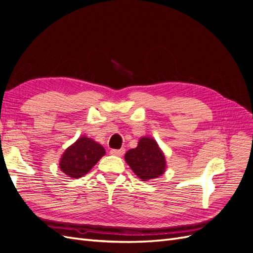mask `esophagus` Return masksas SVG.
<instances>
[{
    "label": "esophagus",
    "mask_w": 253,
    "mask_h": 253,
    "mask_svg": "<svg viewBox=\"0 0 253 253\" xmlns=\"http://www.w3.org/2000/svg\"><path fill=\"white\" fill-rule=\"evenodd\" d=\"M126 150L125 149H119V150H111V154L115 156H122L125 154Z\"/></svg>",
    "instance_id": "34e87169"
}]
</instances>
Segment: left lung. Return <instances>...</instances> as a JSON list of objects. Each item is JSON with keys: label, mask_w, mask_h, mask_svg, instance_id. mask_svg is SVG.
I'll return each mask as SVG.
<instances>
[{"label": "left lung", "mask_w": 253, "mask_h": 253, "mask_svg": "<svg viewBox=\"0 0 253 253\" xmlns=\"http://www.w3.org/2000/svg\"><path fill=\"white\" fill-rule=\"evenodd\" d=\"M125 158L134 173L142 180L157 178L166 169L164 153L158 148L157 142L150 137L141 138L137 148L127 151Z\"/></svg>", "instance_id": "1"}]
</instances>
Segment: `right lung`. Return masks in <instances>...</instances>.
Instances as JSON below:
<instances>
[{
	"instance_id": "obj_1",
	"label": "right lung",
	"mask_w": 253,
	"mask_h": 253,
	"mask_svg": "<svg viewBox=\"0 0 253 253\" xmlns=\"http://www.w3.org/2000/svg\"><path fill=\"white\" fill-rule=\"evenodd\" d=\"M104 154L101 144L83 136L65 150L60 160V169L68 177L79 178L88 173Z\"/></svg>"
}]
</instances>
